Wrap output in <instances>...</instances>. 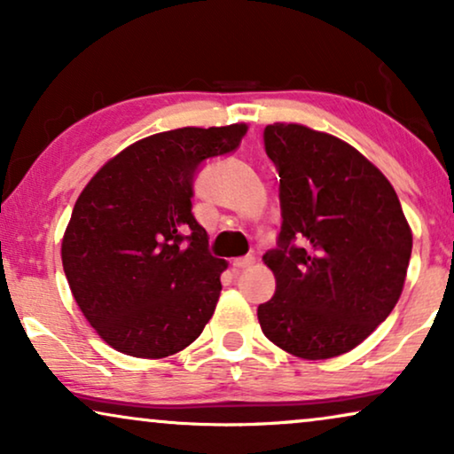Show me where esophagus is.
<instances>
[{
    "label": "esophagus",
    "mask_w": 454,
    "mask_h": 454,
    "mask_svg": "<svg viewBox=\"0 0 454 454\" xmlns=\"http://www.w3.org/2000/svg\"><path fill=\"white\" fill-rule=\"evenodd\" d=\"M254 256H244V258H235L233 260V270H246L250 269V266L254 264Z\"/></svg>",
    "instance_id": "1"
}]
</instances>
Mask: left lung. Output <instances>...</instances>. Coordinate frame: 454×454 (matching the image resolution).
<instances>
[{"label": "left lung", "instance_id": "obj_1", "mask_svg": "<svg viewBox=\"0 0 454 454\" xmlns=\"http://www.w3.org/2000/svg\"><path fill=\"white\" fill-rule=\"evenodd\" d=\"M278 171L281 231L262 256L275 295L258 306L262 333L303 359L351 351L393 312L411 258L396 192L364 154L297 123L264 128Z\"/></svg>", "mask_w": 454, "mask_h": 454}]
</instances>
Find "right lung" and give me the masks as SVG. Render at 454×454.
Returning <instances> with one entry per match:
<instances>
[{"label":"right lung","instance_id":"right-lung-1","mask_svg":"<svg viewBox=\"0 0 454 454\" xmlns=\"http://www.w3.org/2000/svg\"><path fill=\"white\" fill-rule=\"evenodd\" d=\"M244 123L179 128L128 146L74 204L61 262L74 300L105 343L167 357L200 337L221 294L225 260L192 213L207 159L238 151Z\"/></svg>","mask_w":454,"mask_h":454}]
</instances>
